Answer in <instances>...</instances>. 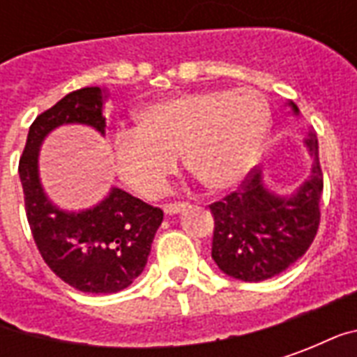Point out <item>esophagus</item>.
<instances>
[{
    "instance_id": "esophagus-1",
    "label": "esophagus",
    "mask_w": 357,
    "mask_h": 357,
    "mask_svg": "<svg viewBox=\"0 0 357 357\" xmlns=\"http://www.w3.org/2000/svg\"><path fill=\"white\" fill-rule=\"evenodd\" d=\"M185 206H187V202H168V204H164V212H166L168 216H172V214H178V212H181Z\"/></svg>"
}]
</instances>
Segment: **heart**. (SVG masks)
<instances>
[{"label":"heart","mask_w":357,"mask_h":357,"mask_svg":"<svg viewBox=\"0 0 357 357\" xmlns=\"http://www.w3.org/2000/svg\"><path fill=\"white\" fill-rule=\"evenodd\" d=\"M135 130L112 137V162L124 183L155 199L185 168L210 191L241 185L262 155L271 112L255 89H208L149 102Z\"/></svg>","instance_id":"obj_1"}]
</instances>
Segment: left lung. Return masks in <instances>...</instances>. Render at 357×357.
Masks as SVG:
<instances>
[{"label": "left lung", "mask_w": 357, "mask_h": 357, "mask_svg": "<svg viewBox=\"0 0 357 357\" xmlns=\"http://www.w3.org/2000/svg\"><path fill=\"white\" fill-rule=\"evenodd\" d=\"M294 114L296 105L291 102ZM306 147L314 158L310 178L291 197L271 193L262 170L252 168L247 179L222 201L212 202V258L227 275L258 283L279 275L306 255L319 227L323 172L317 137L310 133Z\"/></svg>", "instance_id": "8db88e82"}]
</instances>
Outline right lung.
<instances>
[{"label": "right lung", "instance_id": "add662e5", "mask_svg": "<svg viewBox=\"0 0 357 357\" xmlns=\"http://www.w3.org/2000/svg\"><path fill=\"white\" fill-rule=\"evenodd\" d=\"M63 124H88L105 135L102 91L82 88L38 114L19 160L28 225L43 262L82 292L110 294L130 287L147 264L164 212L118 187L84 212L59 210L45 197L38 153L45 135Z\"/></svg>", "mask_w": 357, "mask_h": 357}]
</instances>
